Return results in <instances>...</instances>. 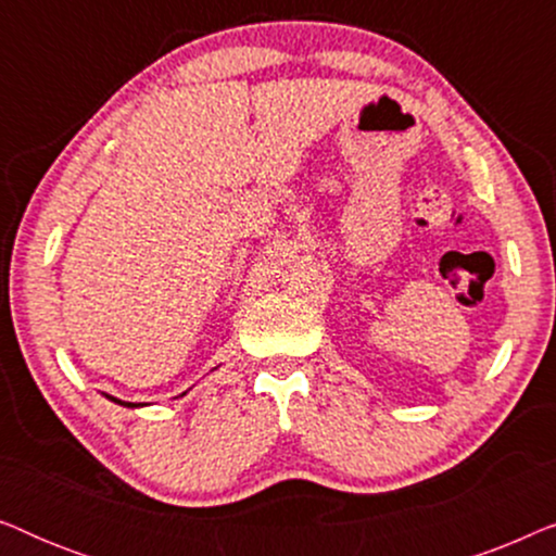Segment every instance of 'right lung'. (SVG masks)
<instances>
[{
  "mask_svg": "<svg viewBox=\"0 0 556 556\" xmlns=\"http://www.w3.org/2000/svg\"><path fill=\"white\" fill-rule=\"evenodd\" d=\"M105 397H109L111 402H118V405H124V407H141V405H134V402H121L116 397H111V394H105Z\"/></svg>",
  "mask_w": 556,
  "mask_h": 556,
  "instance_id": "right-lung-1",
  "label": "right lung"
}]
</instances>
